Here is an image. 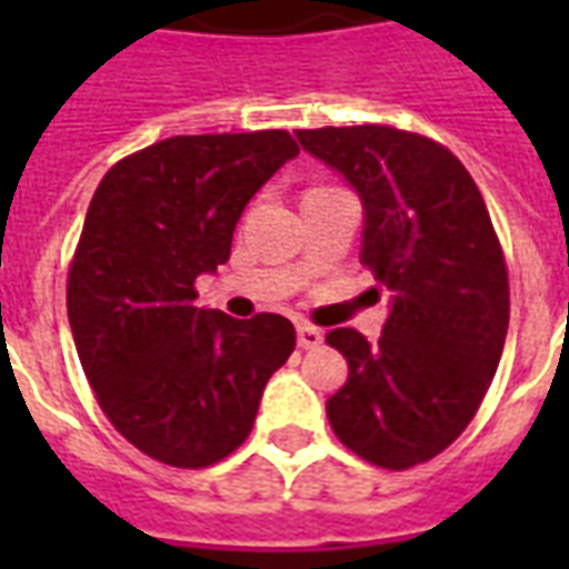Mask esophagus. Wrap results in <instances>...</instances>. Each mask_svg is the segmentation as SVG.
<instances>
[{
    "mask_svg": "<svg viewBox=\"0 0 569 569\" xmlns=\"http://www.w3.org/2000/svg\"><path fill=\"white\" fill-rule=\"evenodd\" d=\"M322 345V329L310 326V322H298V347L305 350H313V347Z\"/></svg>",
    "mask_w": 569,
    "mask_h": 569,
    "instance_id": "obj_1",
    "label": "esophagus"
}]
</instances>
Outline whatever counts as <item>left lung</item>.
I'll use <instances>...</instances> for the list:
<instances>
[{
    "instance_id": "left-lung-1",
    "label": "left lung",
    "mask_w": 569,
    "mask_h": 569,
    "mask_svg": "<svg viewBox=\"0 0 569 569\" xmlns=\"http://www.w3.org/2000/svg\"><path fill=\"white\" fill-rule=\"evenodd\" d=\"M366 207L362 252L393 289L378 341L332 329L350 378L326 402L335 436L381 469H411L476 418L509 329V271L476 179L441 142L383 124L296 130Z\"/></svg>"
}]
</instances>
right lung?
Here are the masks:
<instances>
[{
	"label": "right lung",
	"mask_w": 569,
	"mask_h": 569,
	"mask_svg": "<svg viewBox=\"0 0 569 569\" xmlns=\"http://www.w3.org/2000/svg\"><path fill=\"white\" fill-rule=\"evenodd\" d=\"M296 154L286 130L170 137L121 158L93 191L69 326L103 415L158 463L203 469L237 451L296 350L280 313L234 320L194 305V280L228 261L249 198Z\"/></svg>",
	"instance_id": "1"
}]
</instances>
